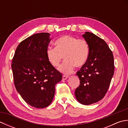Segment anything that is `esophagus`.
Returning <instances> with one entry per match:
<instances>
[{
  "instance_id": "34e87169",
  "label": "esophagus",
  "mask_w": 128,
  "mask_h": 128,
  "mask_svg": "<svg viewBox=\"0 0 128 128\" xmlns=\"http://www.w3.org/2000/svg\"><path fill=\"white\" fill-rule=\"evenodd\" d=\"M68 78V76H66V75H63L62 76V80H66V79H67V78Z\"/></svg>"
}]
</instances>
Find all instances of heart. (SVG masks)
<instances>
[{
	"label": "heart",
	"mask_w": 128,
	"mask_h": 128,
	"mask_svg": "<svg viewBox=\"0 0 128 128\" xmlns=\"http://www.w3.org/2000/svg\"><path fill=\"white\" fill-rule=\"evenodd\" d=\"M55 45L56 48H47L46 55L48 61L55 67L59 66L64 57L65 60L58 69L65 74H70L75 66H82L88 61L90 47L85 40L66 35L57 39Z\"/></svg>",
	"instance_id": "heart-1"
}]
</instances>
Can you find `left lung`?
<instances>
[{
	"mask_svg": "<svg viewBox=\"0 0 128 128\" xmlns=\"http://www.w3.org/2000/svg\"><path fill=\"white\" fill-rule=\"evenodd\" d=\"M82 37L89 45L90 54L86 64L76 73L80 82L75 95L81 104L90 105L102 100L107 93L114 64L112 52L104 40L89 32Z\"/></svg>",
	"mask_w": 128,
	"mask_h": 128,
	"instance_id": "left-lung-1",
	"label": "left lung"
}]
</instances>
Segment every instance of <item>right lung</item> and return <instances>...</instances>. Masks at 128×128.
Segmentation results:
<instances>
[{"label": "right lung", "mask_w": 128, "mask_h": 128, "mask_svg": "<svg viewBox=\"0 0 128 128\" xmlns=\"http://www.w3.org/2000/svg\"><path fill=\"white\" fill-rule=\"evenodd\" d=\"M51 40L49 33L32 35L20 43L12 60L16 90L28 104L37 108L50 104L55 86L62 79L46 55Z\"/></svg>", "instance_id": "right-lung-1"}]
</instances>
